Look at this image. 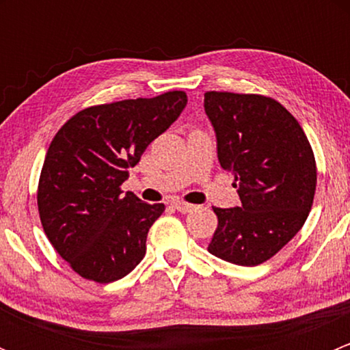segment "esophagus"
I'll use <instances>...</instances> for the list:
<instances>
[{
  "mask_svg": "<svg viewBox=\"0 0 350 350\" xmlns=\"http://www.w3.org/2000/svg\"><path fill=\"white\" fill-rule=\"evenodd\" d=\"M172 206H174L178 211H181V213H188V211H191L193 208H195V204L186 203V201H181V200H174L172 201Z\"/></svg>",
  "mask_w": 350,
  "mask_h": 350,
  "instance_id": "esophagus-1",
  "label": "esophagus"
}]
</instances>
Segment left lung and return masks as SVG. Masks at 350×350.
Wrapping results in <instances>:
<instances>
[{
    "mask_svg": "<svg viewBox=\"0 0 350 350\" xmlns=\"http://www.w3.org/2000/svg\"><path fill=\"white\" fill-rule=\"evenodd\" d=\"M204 111L217 133L220 165L234 174L242 204L213 208L208 250L257 266L280 252L308 218L317 189L312 146L298 120L273 98L206 91Z\"/></svg>",
    "mask_w": 350,
    "mask_h": 350,
    "instance_id": "left-lung-1",
    "label": "left lung"
}]
</instances>
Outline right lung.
Masks as SVG:
<instances>
[{
    "label": "right lung",
    "mask_w": 350,
    "mask_h": 350,
    "mask_svg": "<svg viewBox=\"0 0 350 350\" xmlns=\"http://www.w3.org/2000/svg\"><path fill=\"white\" fill-rule=\"evenodd\" d=\"M186 103L185 91H167L96 105L77 111L52 139L38 179V215L52 247L84 280H122L146 256L164 204L123 195L120 186Z\"/></svg>",
    "instance_id": "right-lung-1"
}]
</instances>
